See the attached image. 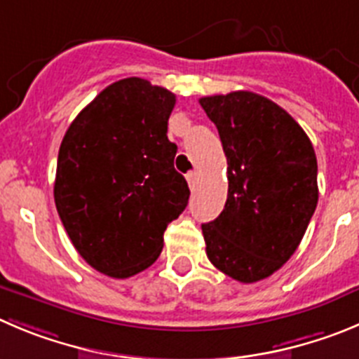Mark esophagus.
<instances>
[{
    "label": "esophagus",
    "instance_id": "obj_1",
    "mask_svg": "<svg viewBox=\"0 0 359 359\" xmlns=\"http://www.w3.org/2000/svg\"><path fill=\"white\" fill-rule=\"evenodd\" d=\"M196 182H198V173H196V172H191V173H187V184H189V187H191V189H195Z\"/></svg>",
    "mask_w": 359,
    "mask_h": 359
}]
</instances>
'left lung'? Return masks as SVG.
Instances as JSON below:
<instances>
[{"label": "left lung", "instance_id": "1", "mask_svg": "<svg viewBox=\"0 0 359 359\" xmlns=\"http://www.w3.org/2000/svg\"><path fill=\"white\" fill-rule=\"evenodd\" d=\"M225 150V209L203 223L214 267L241 283L276 273L299 246L319 200L317 157L299 123L253 92L200 99Z\"/></svg>", "mask_w": 359, "mask_h": 359}]
</instances>
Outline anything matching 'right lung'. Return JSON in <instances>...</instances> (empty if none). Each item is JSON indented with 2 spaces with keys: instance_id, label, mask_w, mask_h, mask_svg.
I'll return each mask as SVG.
<instances>
[{
  "instance_id": "obj_1",
  "label": "right lung",
  "mask_w": 359,
  "mask_h": 359,
  "mask_svg": "<svg viewBox=\"0 0 359 359\" xmlns=\"http://www.w3.org/2000/svg\"><path fill=\"white\" fill-rule=\"evenodd\" d=\"M175 95L142 78L104 88L67 129L55 203L79 255L99 273L129 278L152 266L164 230L189 200L166 136Z\"/></svg>"
}]
</instances>
